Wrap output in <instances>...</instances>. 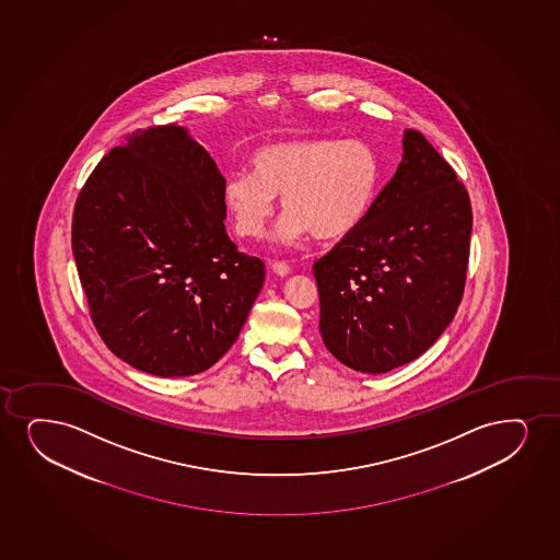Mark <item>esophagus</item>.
<instances>
[{
	"mask_svg": "<svg viewBox=\"0 0 560 560\" xmlns=\"http://www.w3.org/2000/svg\"><path fill=\"white\" fill-rule=\"evenodd\" d=\"M271 271H273L276 276L287 277L292 270H290V266L287 262H273L271 264Z\"/></svg>",
	"mask_w": 560,
	"mask_h": 560,
	"instance_id": "1",
	"label": "esophagus"
}]
</instances>
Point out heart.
Returning <instances> with one entry per match:
<instances>
[{
  "label": "heart",
  "instance_id": "obj_1",
  "mask_svg": "<svg viewBox=\"0 0 560 560\" xmlns=\"http://www.w3.org/2000/svg\"><path fill=\"white\" fill-rule=\"evenodd\" d=\"M380 188L381 162L372 147L313 136L260 147L253 172L230 175L224 201L243 237L266 234L281 196V242L292 245L307 234L338 242L364 222Z\"/></svg>",
  "mask_w": 560,
  "mask_h": 560
}]
</instances>
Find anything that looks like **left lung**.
I'll list each match as a JSON object with an SVG mask.
<instances>
[{"label": "left lung", "mask_w": 560, "mask_h": 560, "mask_svg": "<svg viewBox=\"0 0 560 560\" xmlns=\"http://www.w3.org/2000/svg\"><path fill=\"white\" fill-rule=\"evenodd\" d=\"M364 222L313 266L326 349L362 373L421 357L455 318L468 268L471 206L456 173L422 133Z\"/></svg>", "instance_id": "left-lung-1"}]
</instances>
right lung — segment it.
<instances>
[{
    "label": "right lung",
    "mask_w": 560,
    "mask_h": 560,
    "mask_svg": "<svg viewBox=\"0 0 560 560\" xmlns=\"http://www.w3.org/2000/svg\"><path fill=\"white\" fill-rule=\"evenodd\" d=\"M224 185L187 128L154 126L105 154L77 198L71 247L92 320L141 372H206L262 289V260L224 229Z\"/></svg>",
    "instance_id": "1"
}]
</instances>
